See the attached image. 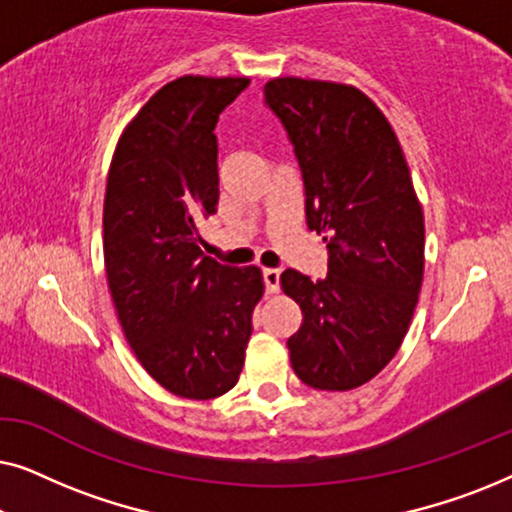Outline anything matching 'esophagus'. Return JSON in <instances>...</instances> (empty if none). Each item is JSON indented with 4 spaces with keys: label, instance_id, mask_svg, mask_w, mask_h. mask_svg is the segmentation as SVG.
I'll return each instance as SVG.
<instances>
[{
    "label": "esophagus",
    "instance_id": "1",
    "mask_svg": "<svg viewBox=\"0 0 512 512\" xmlns=\"http://www.w3.org/2000/svg\"><path fill=\"white\" fill-rule=\"evenodd\" d=\"M263 282H265V291L277 293L279 291V270L265 268L263 270Z\"/></svg>",
    "mask_w": 512,
    "mask_h": 512
}]
</instances>
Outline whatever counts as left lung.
Instances as JSON below:
<instances>
[{"instance_id":"1","label":"left lung","mask_w":512,"mask_h":512,"mask_svg":"<svg viewBox=\"0 0 512 512\" xmlns=\"http://www.w3.org/2000/svg\"><path fill=\"white\" fill-rule=\"evenodd\" d=\"M263 93L303 172L307 228L328 247L324 279L279 277L303 310L286 342L291 366L312 389H356L408 333L424 277L422 205L394 128L359 88L282 76Z\"/></svg>"}]
</instances>
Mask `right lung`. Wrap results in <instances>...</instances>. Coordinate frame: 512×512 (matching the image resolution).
<instances>
[{
    "label": "right lung",
    "mask_w": 512,
    "mask_h": 512,
    "mask_svg": "<svg viewBox=\"0 0 512 512\" xmlns=\"http://www.w3.org/2000/svg\"><path fill=\"white\" fill-rule=\"evenodd\" d=\"M247 76H181L128 123L104 193V268L125 340L174 396L209 401L240 380L256 265L202 254L200 223L219 205L214 128Z\"/></svg>",
    "instance_id": "obj_1"
}]
</instances>
